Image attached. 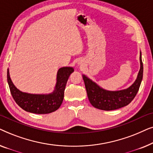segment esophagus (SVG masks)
<instances>
[{
  "label": "esophagus",
  "instance_id": "esophagus-1",
  "mask_svg": "<svg viewBox=\"0 0 153 153\" xmlns=\"http://www.w3.org/2000/svg\"><path fill=\"white\" fill-rule=\"evenodd\" d=\"M79 65H81V62H79V63H78Z\"/></svg>",
  "mask_w": 153,
  "mask_h": 153
}]
</instances>
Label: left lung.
Masks as SVG:
<instances>
[{
  "mask_svg": "<svg viewBox=\"0 0 153 153\" xmlns=\"http://www.w3.org/2000/svg\"><path fill=\"white\" fill-rule=\"evenodd\" d=\"M140 70L134 82L127 88L120 91H108L102 88L97 83L83 74L88 97L91 104L98 109L111 111L122 108L130 103L139 91L142 79L143 67L140 51Z\"/></svg>",
  "mask_w": 153,
  "mask_h": 153,
  "instance_id": "8db88e82",
  "label": "left lung"
}]
</instances>
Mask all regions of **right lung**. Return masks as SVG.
<instances>
[{"label": "right lung", "mask_w": 153, "mask_h": 153, "mask_svg": "<svg viewBox=\"0 0 153 153\" xmlns=\"http://www.w3.org/2000/svg\"><path fill=\"white\" fill-rule=\"evenodd\" d=\"M73 72L72 67L60 68L56 75L53 91L48 94H31L19 91L12 81L9 69L7 73V83L12 97L21 108L33 114H47L55 111L61 105L67 81Z\"/></svg>", "instance_id": "obj_1"}]
</instances>
